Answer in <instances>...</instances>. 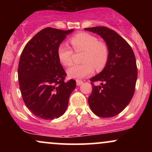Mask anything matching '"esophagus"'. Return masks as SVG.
<instances>
[{"label":"esophagus","instance_id":"obj_1","mask_svg":"<svg viewBox=\"0 0 152 152\" xmlns=\"http://www.w3.org/2000/svg\"><path fill=\"white\" fill-rule=\"evenodd\" d=\"M82 83H83V81H79V80H77V81H76V85H77V86H81Z\"/></svg>","mask_w":152,"mask_h":152}]
</instances>
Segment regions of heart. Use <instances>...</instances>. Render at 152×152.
I'll return each mask as SVG.
<instances>
[{
	"label": "heart",
	"mask_w": 152,
	"mask_h": 152,
	"mask_svg": "<svg viewBox=\"0 0 152 152\" xmlns=\"http://www.w3.org/2000/svg\"><path fill=\"white\" fill-rule=\"evenodd\" d=\"M70 43L76 51H84L82 56L83 64L74 65L67 69L69 78L82 79L92 74L94 68L102 70L109 59V48L104 42L99 41L96 36L88 33H79L73 36ZM58 56L64 66H70L72 63L73 51L64 44L58 46Z\"/></svg>",
	"instance_id": "heart-1"
}]
</instances>
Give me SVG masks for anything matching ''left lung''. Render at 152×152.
<instances>
[{"label":"left lung","mask_w":152,"mask_h":152,"mask_svg":"<svg viewBox=\"0 0 152 152\" xmlns=\"http://www.w3.org/2000/svg\"><path fill=\"white\" fill-rule=\"evenodd\" d=\"M84 30L100 36L109 48L105 67L90 79L92 82L100 81L101 85L95 86L91 83L88 104L99 117H112L128 106L134 96L137 79L135 56L129 43L114 31L104 26Z\"/></svg>","instance_id":"1"}]
</instances>
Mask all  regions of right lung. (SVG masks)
<instances>
[{
  "label": "right lung",
  "mask_w": 152,
  "mask_h": 152,
  "mask_svg": "<svg viewBox=\"0 0 152 152\" xmlns=\"http://www.w3.org/2000/svg\"><path fill=\"white\" fill-rule=\"evenodd\" d=\"M74 29L46 28L23 50L19 60V87L26 107L38 118L52 120L65 113L76 81L64 82L66 74L58 56V46Z\"/></svg>",
  "instance_id": "1"
}]
</instances>
